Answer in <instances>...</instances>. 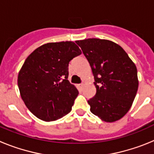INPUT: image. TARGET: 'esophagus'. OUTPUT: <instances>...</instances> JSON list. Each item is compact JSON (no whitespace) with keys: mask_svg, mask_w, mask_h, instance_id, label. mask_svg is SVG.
Here are the masks:
<instances>
[{"mask_svg":"<svg viewBox=\"0 0 154 154\" xmlns=\"http://www.w3.org/2000/svg\"><path fill=\"white\" fill-rule=\"evenodd\" d=\"M84 86V84L83 83H82V84H79V88H82V87Z\"/></svg>","mask_w":154,"mask_h":154,"instance_id":"obj_1","label":"esophagus"}]
</instances>
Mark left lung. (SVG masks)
Here are the masks:
<instances>
[{
  "mask_svg": "<svg viewBox=\"0 0 154 154\" xmlns=\"http://www.w3.org/2000/svg\"><path fill=\"white\" fill-rule=\"evenodd\" d=\"M92 69L96 96L88 100L90 111L106 123L123 118L132 106L139 81L135 64L123 48L106 39L76 41Z\"/></svg>",
  "mask_w": 154,
  "mask_h": 154,
  "instance_id": "1",
  "label": "left lung"
}]
</instances>
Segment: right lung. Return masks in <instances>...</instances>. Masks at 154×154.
<instances>
[{"instance_id": "right-lung-1", "label": "right lung", "mask_w": 154, "mask_h": 154, "mask_svg": "<svg viewBox=\"0 0 154 154\" xmlns=\"http://www.w3.org/2000/svg\"><path fill=\"white\" fill-rule=\"evenodd\" d=\"M81 53L73 42H51L24 61L17 85L24 104L36 117L51 122L71 112L79 92L68 80L69 63Z\"/></svg>"}]
</instances>
